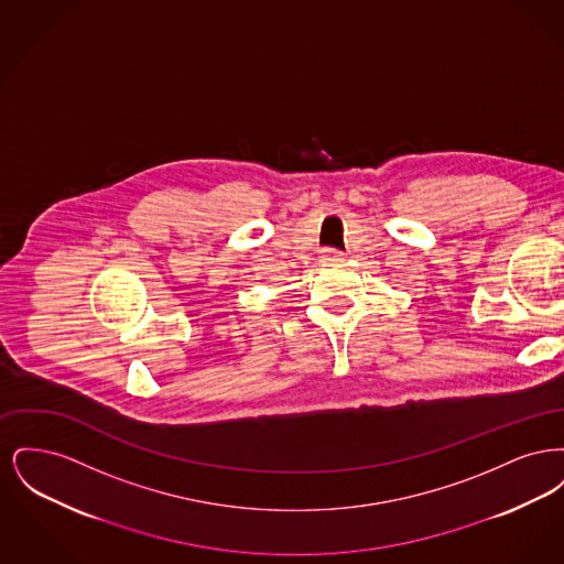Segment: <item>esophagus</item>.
Wrapping results in <instances>:
<instances>
[{"label":"esophagus","instance_id":"esophagus-1","mask_svg":"<svg viewBox=\"0 0 564 564\" xmlns=\"http://www.w3.org/2000/svg\"><path fill=\"white\" fill-rule=\"evenodd\" d=\"M323 260H325V262H329V264H334V262H343V260H345V253H340V251H336V249H325Z\"/></svg>","mask_w":564,"mask_h":564}]
</instances>
